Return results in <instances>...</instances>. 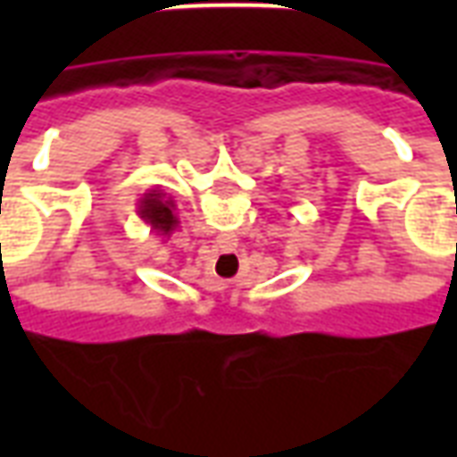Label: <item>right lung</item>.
<instances>
[{"label":"right lung","instance_id":"add662e5","mask_svg":"<svg viewBox=\"0 0 457 457\" xmlns=\"http://www.w3.org/2000/svg\"><path fill=\"white\" fill-rule=\"evenodd\" d=\"M137 215L149 225L151 232H156L161 237H170L173 229L179 228L176 203H173L170 195H166V193L159 188H151L141 195Z\"/></svg>","mask_w":457,"mask_h":457}]
</instances>
